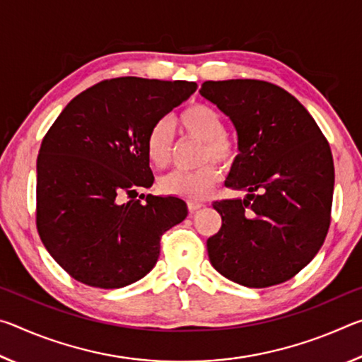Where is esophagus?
<instances>
[{
	"label": "esophagus",
	"mask_w": 362,
	"mask_h": 362,
	"mask_svg": "<svg viewBox=\"0 0 362 362\" xmlns=\"http://www.w3.org/2000/svg\"><path fill=\"white\" fill-rule=\"evenodd\" d=\"M203 206L204 204L203 203H198V201H189V203H188V211L189 212H196V211H199Z\"/></svg>",
	"instance_id": "1"
}]
</instances>
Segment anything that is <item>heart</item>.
Listing matches in <instances>:
<instances>
[{
    "instance_id": "b5f03b06",
    "label": "heart",
    "mask_w": 362,
    "mask_h": 362,
    "mask_svg": "<svg viewBox=\"0 0 362 362\" xmlns=\"http://www.w3.org/2000/svg\"><path fill=\"white\" fill-rule=\"evenodd\" d=\"M177 124L187 136L204 142L203 159H216V161L228 166L236 159L238 148L223 131V119L217 110L206 105V103H193V105L182 110L177 116ZM146 151L150 161L158 168H166L173 158V134L166 121H158L151 127L146 137ZM222 173L216 164L196 170H173V173L161 177L159 187L166 194L179 196L188 201H199L209 196Z\"/></svg>"
}]
</instances>
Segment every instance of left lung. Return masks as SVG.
Wrapping results in <instances>:
<instances>
[{
  "label": "left lung",
  "mask_w": 362,
  "mask_h": 362,
  "mask_svg": "<svg viewBox=\"0 0 362 362\" xmlns=\"http://www.w3.org/2000/svg\"><path fill=\"white\" fill-rule=\"evenodd\" d=\"M199 94L230 116L240 155L226 187L244 199L214 201L222 228L207 240L220 274L246 287L291 279L313 260L330 225L334 159L296 97L260 79L204 81Z\"/></svg>",
  "instance_id": "obj_1"
}]
</instances>
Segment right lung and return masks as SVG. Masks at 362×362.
Returning a JSON list of instances; mask_svg holds the SVG:
<instances>
[{"mask_svg": "<svg viewBox=\"0 0 362 362\" xmlns=\"http://www.w3.org/2000/svg\"><path fill=\"white\" fill-rule=\"evenodd\" d=\"M198 84L136 76L105 79L78 94L41 142L36 228L73 279L119 289L144 278L161 236L187 217L175 196L140 194L153 185L146 137Z\"/></svg>", "mask_w": 362, "mask_h": 362, "instance_id": "add662e5", "label": "right lung"}]
</instances>
